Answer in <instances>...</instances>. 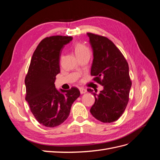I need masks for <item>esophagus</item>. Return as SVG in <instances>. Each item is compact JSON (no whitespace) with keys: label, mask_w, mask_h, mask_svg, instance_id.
<instances>
[{"label":"esophagus","mask_w":160,"mask_h":160,"mask_svg":"<svg viewBox=\"0 0 160 160\" xmlns=\"http://www.w3.org/2000/svg\"><path fill=\"white\" fill-rule=\"evenodd\" d=\"M79 91H80V93H81V94H84V93H85L86 92H87V90H86L85 89L83 88H79Z\"/></svg>","instance_id":"esophagus-1"}]
</instances>
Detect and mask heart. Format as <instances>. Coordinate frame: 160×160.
<instances>
[{
  "instance_id": "obj_1",
  "label": "heart",
  "mask_w": 160,
  "mask_h": 160,
  "mask_svg": "<svg viewBox=\"0 0 160 160\" xmlns=\"http://www.w3.org/2000/svg\"><path fill=\"white\" fill-rule=\"evenodd\" d=\"M74 51L77 57L84 54L85 52H89L88 48L83 44H81V43H77L74 47Z\"/></svg>"
}]
</instances>
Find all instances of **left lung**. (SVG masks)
<instances>
[{"instance_id":"obj_1","label":"left lung","mask_w":160,"mask_h":160,"mask_svg":"<svg viewBox=\"0 0 160 160\" xmlns=\"http://www.w3.org/2000/svg\"><path fill=\"white\" fill-rule=\"evenodd\" d=\"M93 50L91 75L103 87L99 95L88 89L95 98L90 112L103 123L118 120L123 113L129 101L132 88L129 66L122 53L107 37L87 33Z\"/></svg>"}]
</instances>
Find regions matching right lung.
Listing matches in <instances>:
<instances>
[{
  "instance_id": "right-lung-1",
  "label": "right lung",
  "mask_w": 160,
  "mask_h": 160,
  "mask_svg": "<svg viewBox=\"0 0 160 160\" xmlns=\"http://www.w3.org/2000/svg\"><path fill=\"white\" fill-rule=\"evenodd\" d=\"M72 37L52 36L42 40L34 52L25 77L26 101L38 122L55 128L68 118L72 104L80 96L76 88L57 89L55 81L60 72V56Z\"/></svg>"
}]
</instances>
